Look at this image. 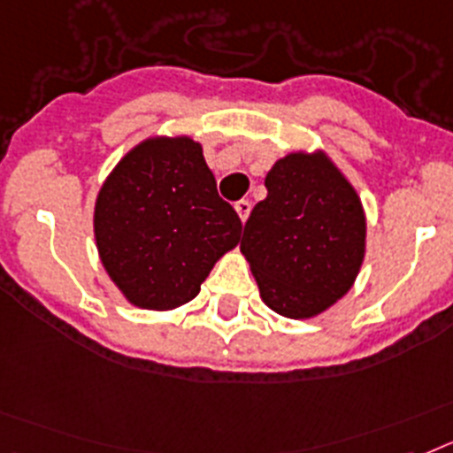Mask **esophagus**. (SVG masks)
Returning a JSON list of instances; mask_svg holds the SVG:
<instances>
[{
  "instance_id": "esophagus-1",
  "label": "esophagus",
  "mask_w": 453,
  "mask_h": 453,
  "mask_svg": "<svg viewBox=\"0 0 453 453\" xmlns=\"http://www.w3.org/2000/svg\"><path fill=\"white\" fill-rule=\"evenodd\" d=\"M250 207H253V204H250V200H239V203L234 204V210H237L239 219H242L243 223H246V219H249V214H250Z\"/></svg>"
}]
</instances>
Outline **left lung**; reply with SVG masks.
I'll list each match as a JSON object with an SVG mask.
<instances>
[{
    "label": "left lung",
    "mask_w": 453,
    "mask_h": 453,
    "mask_svg": "<svg viewBox=\"0 0 453 453\" xmlns=\"http://www.w3.org/2000/svg\"><path fill=\"white\" fill-rule=\"evenodd\" d=\"M242 253L271 310L308 319L344 296L365 257V214L326 155H287L265 180Z\"/></svg>",
    "instance_id": "8db88e82"
}]
</instances>
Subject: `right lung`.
<instances>
[{
    "label": "right lung",
    "instance_id": "1",
    "mask_svg": "<svg viewBox=\"0 0 453 453\" xmlns=\"http://www.w3.org/2000/svg\"><path fill=\"white\" fill-rule=\"evenodd\" d=\"M239 237L237 211L216 191L203 148L187 136L134 148L97 196L102 265L139 308L173 310L191 301Z\"/></svg>",
    "mask_w": 453,
    "mask_h": 453
}]
</instances>
